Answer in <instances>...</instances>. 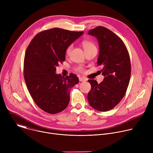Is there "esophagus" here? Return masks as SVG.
Segmentation results:
<instances>
[{"label": "esophagus", "mask_w": 153, "mask_h": 153, "mask_svg": "<svg viewBox=\"0 0 153 153\" xmlns=\"http://www.w3.org/2000/svg\"><path fill=\"white\" fill-rule=\"evenodd\" d=\"M79 80L80 82H85V81H86V79L84 78V77H79Z\"/></svg>", "instance_id": "esophagus-1"}]
</instances>
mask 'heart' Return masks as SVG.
Listing matches in <instances>:
<instances>
[{"label": "heart", "instance_id": "b5f03b06", "mask_svg": "<svg viewBox=\"0 0 153 153\" xmlns=\"http://www.w3.org/2000/svg\"><path fill=\"white\" fill-rule=\"evenodd\" d=\"M82 47L84 49V50H89V49H91V48H94L96 47L94 46V45L93 44V43L89 41V40H83L82 42ZM73 48V45H70L67 48V50H66V54L67 55H69L71 51V50ZM77 70L78 71H81L82 70V68L81 67H79L77 68Z\"/></svg>", "mask_w": 153, "mask_h": 153}]
</instances>
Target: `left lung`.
Instances as JSON below:
<instances>
[{"label": "left lung", "instance_id": "8db88e82", "mask_svg": "<svg viewBox=\"0 0 153 153\" xmlns=\"http://www.w3.org/2000/svg\"><path fill=\"white\" fill-rule=\"evenodd\" d=\"M99 43V53L97 64L103 80L98 83L88 80L91 89L88 94L89 104L95 110L108 111L115 107L125 94L131 76L129 53L122 39L111 30L97 27L88 31Z\"/></svg>", "mask_w": 153, "mask_h": 153}]
</instances>
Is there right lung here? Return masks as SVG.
<instances>
[{
  "label": "right lung",
  "mask_w": 153,
  "mask_h": 153,
  "mask_svg": "<svg viewBox=\"0 0 153 153\" xmlns=\"http://www.w3.org/2000/svg\"><path fill=\"white\" fill-rule=\"evenodd\" d=\"M83 33L59 28L43 31L36 35L27 49L25 83L35 103L48 113L56 114L67 108L70 90L79 82L75 74L64 77L56 71L65 60L67 48Z\"/></svg>",
  "instance_id": "right-lung-1"
}]
</instances>
